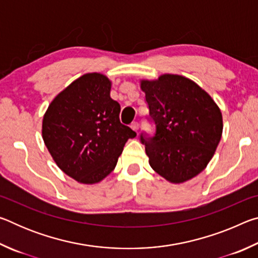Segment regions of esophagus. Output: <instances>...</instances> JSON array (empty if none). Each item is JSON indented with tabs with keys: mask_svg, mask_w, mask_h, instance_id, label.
I'll list each match as a JSON object with an SVG mask.
<instances>
[{
	"mask_svg": "<svg viewBox=\"0 0 258 258\" xmlns=\"http://www.w3.org/2000/svg\"><path fill=\"white\" fill-rule=\"evenodd\" d=\"M131 128H132L134 132H138V131H139V123H138V121H133V123L131 124Z\"/></svg>",
	"mask_w": 258,
	"mask_h": 258,
	"instance_id": "obj_1",
	"label": "esophagus"
}]
</instances>
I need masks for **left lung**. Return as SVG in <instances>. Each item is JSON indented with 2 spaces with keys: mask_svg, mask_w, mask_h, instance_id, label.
Returning a JSON list of instances; mask_svg holds the SVG:
<instances>
[{
  "mask_svg": "<svg viewBox=\"0 0 258 258\" xmlns=\"http://www.w3.org/2000/svg\"><path fill=\"white\" fill-rule=\"evenodd\" d=\"M140 86L156 124L155 137H140L151 168L175 184L197 176L221 141L220 108L197 83L181 75L141 80Z\"/></svg>",
  "mask_w": 258,
  "mask_h": 258,
  "instance_id": "left-lung-1",
  "label": "left lung"
}]
</instances>
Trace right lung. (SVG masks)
Wrapping results in <instances>:
<instances>
[{
    "label": "right lung",
    "mask_w": 258,
    "mask_h": 258,
    "mask_svg": "<svg viewBox=\"0 0 258 258\" xmlns=\"http://www.w3.org/2000/svg\"><path fill=\"white\" fill-rule=\"evenodd\" d=\"M111 81L100 73L81 76L47 107L42 138L58 167L83 184H95L115 169L128 139L137 133L120 123Z\"/></svg>",
    "instance_id": "right-lung-1"
}]
</instances>
